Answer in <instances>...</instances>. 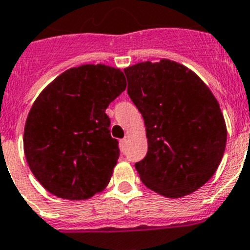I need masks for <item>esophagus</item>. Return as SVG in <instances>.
Segmentation results:
<instances>
[{"instance_id": "esophagus-1", "label": "esophagus", "mask_w": 250, "mask_h": 250, "mask_svg": "<svg viewBox=\"0 0 250 250\" xmlns=\"http://www.w3.org/2000/svg\"><path fill=\"white\" fill-rule=\"evenodd\" d=\"M125 145H127V139H121L120 140V146H121V149L122 150H125Z\"/></svg>"}]
</instances>
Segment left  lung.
<instances>
[{"label":"left lung","instance_id":"obj_1","mask_svg":"<svg viewBox=\"0 0 250 250\" xmlns=\"http://www.w3.org/2000/svg\"><path fill=\"white\" fill-rule=\"evenodd\" d=\"M128 95L144 118L147 154L135 164L143 183L166 198H182L216 172L227 140L219 103L207 84L174 61L125 68Z\"/></svg>","mask_w":250,"mask_h":250}]
</instances>
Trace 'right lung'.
<instances>
[{
  "instance_id": "add662e5",
  "label": "right lung",
  "mask_w": 250,
  "mask_h": 250,
  "mask_svg": "<svg viewBox=\"0 0 250 250\" xmlns=\"http://www.w3.org/2000/svg\"><path fill=\"white\" fill-rule=\"evenodd\" d=\"M127 86L120 68L73 67L36 98L24 127V154L41 186L62 199L84 200L103 192L120 149L105 111Z\"/></svg>"
}]
</instances>
